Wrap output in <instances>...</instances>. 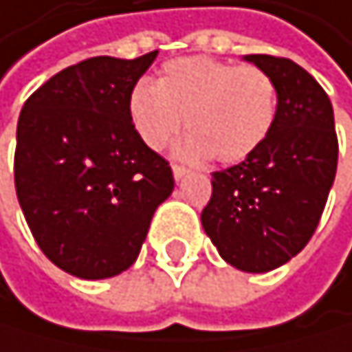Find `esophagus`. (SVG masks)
<instances>
[{"label":"esophagus","instance_id":"34e87169","mask_svg":"<svg viewBox=\"0 0 352 352\" xmlns=\"http://www.w3.org/2000/svg\"><path fill=\"white\" fill-rule=\"evenodd\" d=\"M172 172H174V178L176 180H182L186 174H189V170H186L184 166H178V163H174V166H172Z\"/></svg>","mask_w":352,"mask_h":352}]
</instances>
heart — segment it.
Listing matches in <instances>:
<instances>
[{
    "instance_id": "obj_1",
    "label": "heart",
    "mask_w": 352,
    "mask_h": 352,
    "mask_svg": "<svg viewBox=\"0 0 352 352\" xmlns=\"http://www.w3.org/2000/svg\"><path fill=\"white\" fill-rule=\"evenodd\" d=\"M129 114L142 142L161 151L180 131L191 135L180 153L193 159L240 163L267 140L278 114V89L255 65L212 57H180L163 65L157 85L140 82Z\"/></svg>"
}]
</instances>
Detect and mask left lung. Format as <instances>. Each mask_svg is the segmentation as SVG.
I'll return each instance as SVG.
<instances>
[{
    "label": "left lung",
    "mask_w": 352,
    "mask_h": 352,
    "mask_svg": "<svg viewBox=\"0 0 352 352\" xmlns=\"http://www.w3.org/2000/svg\"><path fill=\"white\" fill-rule=\"evenodd\" d=\"M244 59L276 82V123L259 151L212 174L201 225L229 265L270 272L298 255L321 221L338 168V135L329 97L304 67L272 54Z\"/></svg>",
    "instance_id": "1"
}]
</instances>
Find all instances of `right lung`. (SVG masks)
<instances>
[{
  "mask_svg": "<svg viewBox=\"0 0 352 352\" xmlns=\"http://www.w3.org/2000/svg\"><path fill=\"white\" fill-rule=\"evenodd\" d=\"M155 57L85 59L54 74L21 110L16 197L42 252L72 276L100 280L127 270L174 191L170 163L142 142L129 114V95Z\"/></svg>",
  "mask_w": 352,
  "mask_h": 352,
  "instance_id": "add662e5",
  "label": "right lung"
}]
</instances>
